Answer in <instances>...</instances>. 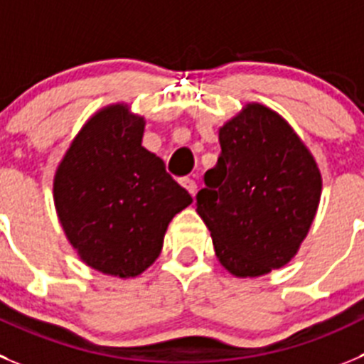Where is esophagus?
Masks as SVG:
<instances>
[{
  "label": "esophagus",
  "mask_w": 364,
  "mask_h": 364,
  "mask_svg": "<svg viewBox=\"0 0 364 364\" xmlns=\"http://www.w3.org/2000/svg\"><path fill=\"white\" fill-rule=\"evenodd\" d=\"M181 185L188 190V193L192 196V198L196 196V192H198V185H196V181H193V179H190V178L181 179Z\"/></svg>",
  "instance_id": "esophagus-1"
}]
</instances>
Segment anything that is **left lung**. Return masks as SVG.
Masks as SVG:
<instances>
[{
	"instance_id": "1",
	"label": "left lung",
	"mask_w": 364,
	"mask_h": 364,
	"mask_svg": "<svg viewBox=\"0 0 364 364\" xmlns=\"http://www.w3.org/2000/svg\"><path fill=\"white\" fill-rule=\"evenodd\" d=\"M219 144L198 213L219 262L235 277H260L289 262L307 237L320 205V168L293 127L260 104L226 122Z\"/></svg>"
}]
</instances>
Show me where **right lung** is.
Instances as JSON below:
<instances>
[{
	"label": "right lung",
	"mask_w": 364,
	"mask_h": 364,
	"mask_svg": "<svg viewBox=\"0 0 364 364\" xmlns=\"http://www.w3.org/2000/svg\"><path fill=\"white\" fill-rule=\"evenodd\" d=\"M145 120L114 104L86 122L53 178L63 230L82 262L111 277H138L159 257L166 226L192 203L141 147Z\"/></svg>",
	"instance_id": "right-lung-1"
}]
</instances>
